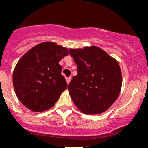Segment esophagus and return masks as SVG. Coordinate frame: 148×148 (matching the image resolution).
I'll use <instances>...</instances> for the list:
<instances>
[{
	"mask_svg": "<svg viewBox=\"0 0 148 148\" xmlns=\"http://www.w3.org/2000/svg\"><path fill=\"white\" fill-rule=\"evenodd\" d=\"M71 77H66V82H67V83L69 84L70 82V81H71Z\"/></svg>",
	"mask_w": 148,
	"mask_h": 148,
	"instance_id": "obj_1",
	"label": "esophagus"
}]
</instances>
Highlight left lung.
<instances>
[{"instance_id": "8db88e82", "label": "left lung", "mask_w": 148, "mask_h": 148, "mask_svg": "<svg viewBox=\"0 0 148 148\" xmlns=\"http://www.w3.org/2000/svg\"><path fill=\"white\" fill-rule=\"evenodd\" d=\"M77 75L68 85L74 104L85 114H99L118 99L122 85L119 63L96 46L69 49Z\"/></svg>"}]
</instances>
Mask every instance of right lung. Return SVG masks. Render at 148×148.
<instances>
[{
	"instance_id": "obj_1",
	"label": "right lung",
	"mask_w": 148,
	"mask_h": 148,
	"mask_svg": "<svg viewBox=\"0 0 148 148\" xmlns=\"http://www.w3.org/2000/svg\"><path fill=\"white\" fill-rule=\"evenodd\" d=\"M69 55L66 48L44 42L27 51L18 61L13 73L16 96L34 112L53 107L67 88L59 61Z\"/></svg>"
}]
</instances>
